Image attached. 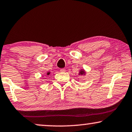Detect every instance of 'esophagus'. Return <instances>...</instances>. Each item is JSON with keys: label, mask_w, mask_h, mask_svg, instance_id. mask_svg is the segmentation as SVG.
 <instances>
[{"label": "esophagus", "mask_w": 132, "mask_h": 132, "mask_svg": "<svg viewBox=\"0 0 132 132\" xmlns=\"http://www.w3.org/2000/svg\"><path fill=\"white\" fill-rule=\"evenodd\" d=\"M65 71H66V69H64V68L61 69H60V72H64Z\"/></svg>", "instance_id": "esophagus-1"}]
</instances>
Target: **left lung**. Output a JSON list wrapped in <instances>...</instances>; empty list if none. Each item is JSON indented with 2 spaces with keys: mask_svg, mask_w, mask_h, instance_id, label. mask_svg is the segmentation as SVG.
Segmentation results:
<instances>
[{
  "mask_svg": "<svg viewBox=\"0 0 132 132\" xmlns=\"http://www.w3.org/2000/svg\"><path fill=\"white\" fill-rule=\"evenodd\" d=\"M79 75H84V74H85V72H84V70H81V71L79 72Z\"/></svg>",
  "mask_w": 132,
  "mask_h": 132,
  "instance_id": "8db88e82",
  "label": "left lung"
}]
</instances>
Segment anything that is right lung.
<instances>
[{"label":"right lung","mask_w":132,"mask_h":132,"mask_svg":"<svg viewBox=\"0 0 132 132\" xmlns=\"http://www.w3.org/2000/svg\"><path fill=\"white\" fill-rule=\"evenodd\" d=\"M49 74H50V72H48V73H47V75H49Z\"/></svg>","instance_id":"1"}]
</instances>
